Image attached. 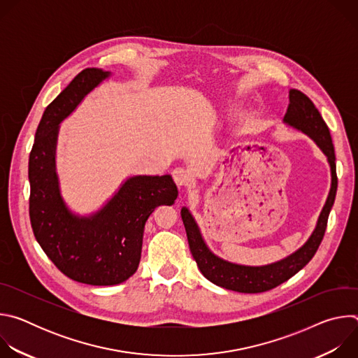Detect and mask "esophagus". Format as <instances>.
I'll return each mask as SVG.
<instances>
[{"mask_svg": "<svg viewBox=\"0 0 358 358\" xmlns=\"http://www.w3.org/2000/svg\"><path fill=\"white\" fill-rule=\"evenodd\" d=\"M173 178H174L178 188H185L191 181L188 171L184 170V169H176L173 171Z\"/></svg>", "mask_w": 358, "mask_h": 358, "instance_id": "esophagus-1", "label": "esophagus"}]
</instances>
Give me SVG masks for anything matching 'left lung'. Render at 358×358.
Here are the masks:
<instances>
[{"instance_id": "obj_1", "label": "left lung", "mask_w": 358, "mask_h": 358, "mask_svg": "<svg viewBox=\"0 0 358 358\" xmlns=\"http://www.w3.org/2000/svg\"><path fill=\"white\" fill-rule=\"evenodd\" d=\"M289 108L283 117V123L290 126L306 136H309L327 157L331 173V185L326 199L324 207L319 215L316 228L309 239L289 257L262 266H248L225 261L208 248L203 241L201 231L187 207L181 210V218L185 227L189 250L201 271L210 282L217 286L239 293H261L271 290L280 283L290 279L300 269L310 262L317 252L320 242L324 236L329 214L334 203L337 192V176H336V156L331 136L322 115L313 105V101L297 89L289 90Z\"/></svg>"}]
</instances>
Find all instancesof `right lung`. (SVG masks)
Returning a JSON list of instances; mask_svg holds the SVG:
<instances>
[{
	"instance_id": "right-lung-1",
	"label": "right lung",
	"mask_w": 358,
	"mask_h": 358,
	"mask_svg": "<svg viewBox=\"0 0 358 358\" xmlns=\"http://www.w3.org/2000/svg\"><path fill=\"white\" fill-rule=\"evenodd\" d=\"M110 72L82 71L50 103L39 122L29 155V218L46 257L68 278L93 286L127 280L138 268L144 225L159 206H173V177L133 176L99 211L78 215L61 195L57 174L59 124Z\"/></svg>"
}]
</instances>
